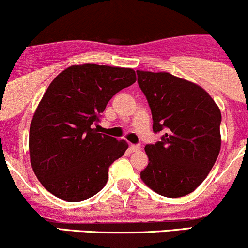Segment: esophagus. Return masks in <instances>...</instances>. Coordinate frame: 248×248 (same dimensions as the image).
Listing matches in <instances>:
<instances>
[{
	"mask_svg": "<svg viewBox=\"0 0 248 248\" xmlns=\"http://www.w3.org/2000/svg\"><path fill=\"white\" fill-rule=\"evenodd\" d=\"M131 151H133V152H139L140 145H131Z\"/></svg>",
	"mask_w": 248,
	"mask_h": 248,
	"instance_id": "obj_1",
	"label": "esophagus"
}]
</instances>
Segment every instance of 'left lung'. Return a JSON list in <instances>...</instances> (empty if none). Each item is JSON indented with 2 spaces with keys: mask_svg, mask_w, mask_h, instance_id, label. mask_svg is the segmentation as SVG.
<instances>
[{
  "mask_svg": "<svg viewBox=\"0 0 248 248\" xmlns=\"http://www.w3.org/2000/svg\"><path fill=\"white\" fill-rule=\"evenodd\" d=\"M138 83L161 141L146 145L142 182L165 197L186 196L207 178L221 150V111L200 85L169 74L138 70Z\"/></svg>",
  "mask_w": 248,
  "mask_h": 248,
  "instance_id": "obj_1",
  "label": "left lung"
}]
</instances>
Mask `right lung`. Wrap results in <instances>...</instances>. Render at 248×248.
<instances>
[{
  "label": "right lung",
  "instance_id": "obj_1",
  "mask_svg": "<svg viewBox=\"0 0 248 248\" xmlns=\"http://www.w3.org/2000/svg\"><path fill=\"white\" fill-rule=\"evenodd\" d=\"M135 80L133 69L97 64L72 65L52 80L28 140L33 171L52 195L79 202L103 189L109 166L128 145L97 133L93 124L110 98Z\"/></svg>",
  "mask_w": 248,
  "mask_h": 248
}]
</instances>
